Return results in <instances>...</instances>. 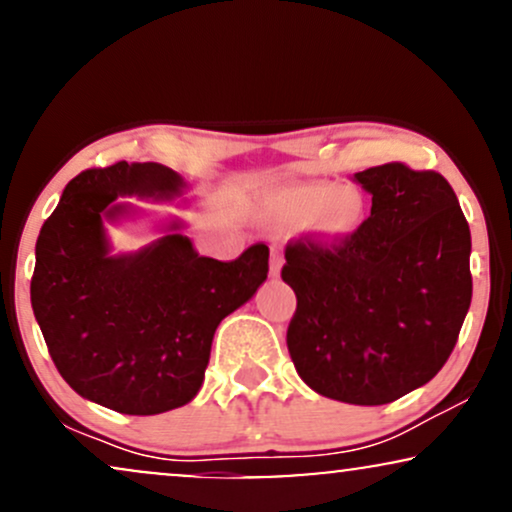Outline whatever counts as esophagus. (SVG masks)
Returning a JSON list of instances; mask_svg holds the SVG:
<instances>
[{
    "instance_id": "esophagus-1",
    "label": "esophagus",
    "mask_w": 512,
    "mask_h": 512,
    "mask_svg": "<svg viewBox=\"0 0 512 512\" xmlns=\"http://www.w3.org/2000/svg\"><path fill=\"white\" fill-rule=\"evenodd\" d=\"M280 268H282V254L278 249H270V275H273V278H278Z\"/></svg>"
}]
</instances>
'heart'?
<instances>
[{"mask_svg":"<svg viewBox=\"0 0 512 512\" xmlns=\"http://www.w3.org/2000/svg\"><path fill=\"white\" fill-rule=\"evenodd\" d=\"M270 218L280 225H302L318 244H345L364 222L366 201L354 186L302 184L282 191L268 203Z\"/></svg>","mask_w":512,"mask_h":512,"instance_id":"heart-1","label":"heart"}]
</instances>
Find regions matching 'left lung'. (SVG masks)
Masks as SVG:
<instances>
[{
    "instance_id": "1",
    "label": "left lung",
    "mask_w": 512,
    "mask_h": 512,
    "mask_svg": "<svg viewBox=\"0 0 512 512\" xmlns=\"http://www.w3.org/2000/svg\"><path fill=\"white\" fill-rule=\"evenodd\" d=\"M354 182L371 215L345 244L302 237L285 249L282 280L297 294L287 350L318 395L386 405L448 362L472 302V237L434 170L388 162Z\"/></svg>"
}]
</instances>
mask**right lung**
<instances>
[{"mask_svg":"<svg viewBox=\"0 0 512 512\" xmlns=\"http://www.w3.org/2000/svg\"><path fill=\"white\" fill-rule=\"evenodd\" d=\"M184 186L158 162L86 170L35 244L30 304L52 362L81 398L114 412L148 417L194 400L215 328L268 278L266 244L215 261L179 220L136 254H112L105 222L134 213L119 196L172 201Z\"/></svg>","mask_w":512,"mask_h":512,"instance_id":"add662e5","label":"right lung"}]
</instances>
